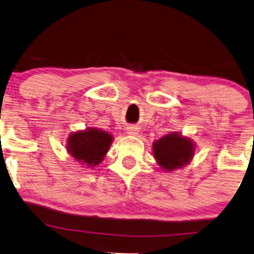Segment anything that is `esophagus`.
I'll return each mask as SVG.
<instances>
[{
    "label": "esophagus",
    "mask_w": 254,
    "mask_h": 254,
    "mask_svg": "<svg viewBox=\"0 0 254 254\" xmlns=\"http://www.w3.org/2000/svg\"><path fill=\"white\" fill-rule=\"evenodd\" d=\"M128 134L136 135L137 134V129H136V128H134V127H129V128H128Z\"/></svg>",
    "instance_id": "1"
}]
</instances>
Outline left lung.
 I'll use <instances>...</instances> for the list:
<instances>
[{"mask_svg":"<svg viewBox=\"0 0 254 254\" xmlns=\"http://www.w3.org/2000/svg\"><path fill=\"white\" fill-rule=\"evenodd\" d=\"M152 148L158 164L168 171L182 168L193 156L192 142L177 133L169 134L156 141Z\"/></svg>","mask_w":254,"mask_h":254,"instance_id":"left-lung-1","label":"left lung"}]
</instances>
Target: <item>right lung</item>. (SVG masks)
I'll list each match as a JSON object with an SVG mask.
<instances>
[{
    "label": "right lung",
    "instance_id": "add662e5",
    "mask_svg": "<svg viewBox=\"0 0 254 254\" xmlns=\"http://www.w3.org/2000/svg\"><path fill=\"white\" fill-rule=\"evenodd\" d=\"M112 135L106 131L89 128L77 131L68 138L67 149L72 157L89 168L98 165L109 150Z\"/></svg>",
    "mask_w": 254,
    "mask_h": 254
}]
</instances>
